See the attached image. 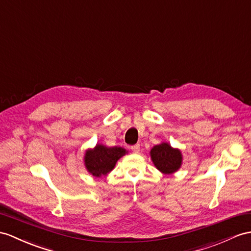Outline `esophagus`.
Returning <instances> with one entry per match:
<instances>
[{
	"label": "esophagus",
	"instance_id": "obj_1",
	"mask_svg": "<svg viewBox=\"0 0 251 251\" xmlns=\"http://www.w3.org/2000/svg\"><path fill=\"white\" fill-rule=\"evenodd\" d=\"M131 149H132L134 153H138L139 150H140V147H139V145H134V146L131 147Z\"/></svg>",
	"mask_w": 251,
	"mask_h": 251
}]
</instances>
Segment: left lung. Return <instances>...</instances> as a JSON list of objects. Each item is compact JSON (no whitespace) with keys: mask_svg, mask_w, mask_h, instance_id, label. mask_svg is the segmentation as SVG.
I'll use <instances>...</instances> for the list:
<instances>
[{"mask_svg":"<svg viewBox=\"0 0 251 251\" xmlns=\"http://www.w3.org/2000/svg\"><path fill=\"white\" fill-rule=\"evenodd\" d=\"M151 160L155 167L163 174H173L181 166L182 154L178 149H174L167 143L156 145L151 149Z\"/></svg>","mask_w":251,"mask_h":251,"instance_id":"left-lung-1","label":"left lung"}]
</instances>
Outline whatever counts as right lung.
Segmentation results:
<instances>
[{"label": "right lung", "mask_w": 251, "mask_h": 251, "mask_svg": "<svg viewBox=\"0 0 251 251\" xmlns=\"http://www.w3.org/2000/svg\"><path fill=\"white\" fill-rule=\"evenodd\" d=\"M126 154V150L121 147H111L97 145L93 150H88L85 154V166L95 176H105L114 168L121 156Z\"/></svg>", "instance_id": "obj_1"}]
</instances>
